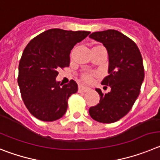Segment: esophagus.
<instances>
[{
    "instance_id": "1",
    "label": "esophagus",
    "mask_w": 160,
    "mask_h": 160,
    "mask_svg": "<svg viewBox=\"0 0 160 160\" xmlns=\"http://www.w3.org/2000/svg\"><path fill=\"white\" fill-rule=\"evenodd\" d=\"M89 90H90V88H89L84 87V86L79 85V87H78L79 92H88Z\"/></svg>"
}]
</instances>
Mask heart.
Returning a JSON list of instances; mask_svg holds the SVG:
<instances>
[{"mask_svg":"<svg viewBox=\"0 0 160 160\" xmlns=\"http://www.w3.org/2000/svg\"><path fill=\"white\" fill-rule=\"evenodd\" d=\"M81 78L82 80L84 82H86V83H90V82H92V80L93 77L92 75L89 74V73H85V74L82 75Z\"/></svg>","mask_w":160,"mask_h":160,"instance_id":"heart-1","label":"heart"}]
</instances>
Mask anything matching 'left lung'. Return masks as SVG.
Returning <instances> with one entry per match:
<instances>
[{
    "label": "left lung",
    "instance_id": "obj_1",
    "mask_svg": "<svg viewBox=\"0 0 160 160\" xmlns=\"http://www.w3.org/2000/svg\"><path fill=\"white\" fill-rule=\"evenodd\" d=\"M89 37L107 48L109 75L101 83L111 88L106 94L96 89L100 102L89 108V114L100 123H115L128 113L139 96L144 79L143 59L136 43L117 30L94 32Z\"/></svg>",
    "mask_w": 160,
    "mask_h": 160
}]
</instances>
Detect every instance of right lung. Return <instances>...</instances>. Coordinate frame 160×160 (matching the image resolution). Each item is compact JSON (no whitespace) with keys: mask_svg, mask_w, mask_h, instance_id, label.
<instances>
[{"mask_svg":"<svg viewBox=\"0 0 160 160\" xmlns=\"http://www.w3.org/2000/svg\"><path fill=\"white\" fill-rule=\"evenodd\" d=\"M89 33L52 28L34 37L25 47L17 82L24 104L37 119L52 122L65 114L68 100L78 86L73 80L61 86L56 81L57 71L69 66L71 50Z\"/></svg>","mask_w":160,"mask_h":160,"instance_id":"1","label":"right lung"}]
</instances>
